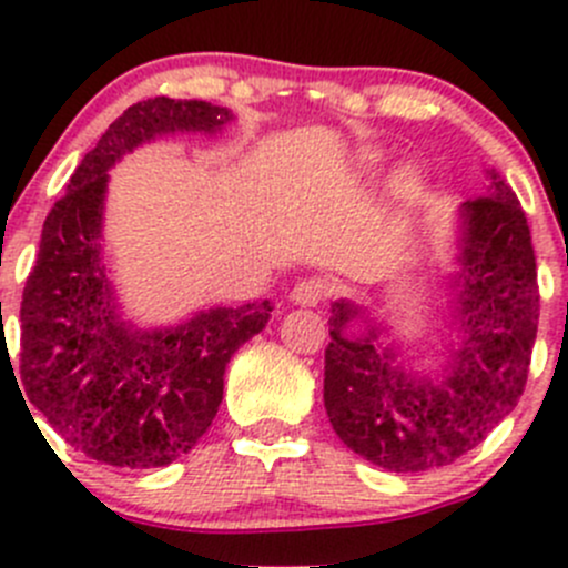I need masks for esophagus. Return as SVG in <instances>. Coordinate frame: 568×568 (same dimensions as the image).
Instances as JSON below:
<instances>
[{
  "instance_id": "1",
  "label": "esophagus",
  "mask_w": 568,
  "mask_h": 568,
  "mask_svg": "<svg viewBox=\"0 0 568 568\" xmlns=\"http://www.w3.org/2000/svg\"><path fill=\"white\" fill-rule=\"evenodd\" d=\"M326 294H329V285H326L324 280H300V283L294 285V291H291V302H296V305L302 307H316L318 302H324Z\"/></svg>"
}]
</instances>
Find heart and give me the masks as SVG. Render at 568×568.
I'll return each instance as SVG.
<instances>
[{
  "label": "heart",
  "instance_id": "1",
  "mask_svg": "<svg viewBox=\"0 0 568 568\" xmlns=\"http://www.w3.org/2000/svg\"><path fill=\"white\" fill-rule=\"evenodd\" d=\"M365 159H368V164H376L379 159H376V153H365Z\"/></svg>",
  "mask_w": 568,
  "mask_h": 568
}]
</instances>
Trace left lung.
Wrapping results in <instances>:
<instances>
[{
    "label": "left lung",
    "mask_w": 568,
    "mask_h": 568,
    "mask_svg": "<svg viewBox=\"0 0 568 568\" xmlns=\"http://www.w3.org/2000/svg\"><path fill=\"white\" fill-rule=\"evenodd\" d=\"M489 194L462 205L456 274L459 348L448 374L423 376L393 346H379V326L359 337L346 324L359 307L332 305L324 352V406L346 448L390 473H423L454 464L517 406L530 368L538 326L536 255L528 216L506 181L489 170Z\"/></svg>",
    "instance_id": "left-lung-1"
}]
</instances>
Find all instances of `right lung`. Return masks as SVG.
Wrapping results in <instances>:
<instances>
[{
    "instance_id": "add662e5",
    "label": "right lung",
    "mask_w": 568,
    "mask_h": 568,
    "mask_svg": "<svg viewBox=\"0 0 568 568\" xmlns=\"http://www.w3.org/2000/svg\"><path fill=\"white\" fill-rule=\"evenodd\" d=\"M231 120L225 106L168 95L129 106L43 222L21 300V385L68 445L101 464L148 469L189 454L216 417L231 357L272 316L268 302H250L134 329L120 318L101 255L106 170L142 142L214 134Z\"/></svg>"
}]
</instances>
